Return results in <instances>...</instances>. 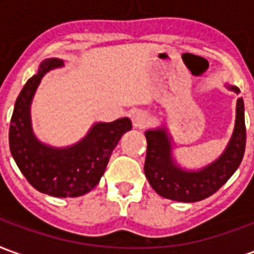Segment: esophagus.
Wrapping results in <instances>:
<instances>
[{
    "mask_svg": "<svg viewBox=\"0 0 254 254\" xmlns=\"http://www.w3.org/2000/svg\"><path fill=\"white\" fill-rule=\"evenodd\" d=\"M132 122L134 127H137V129H144V127L149 124V116L145 111L138 110L132 116Z\"/></svg>",
    "mask_w": 254,
    "mask_h": 254,
    "instance_id": "34e87169",
    "label": "esophagus"
}]
</instances>
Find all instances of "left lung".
<instances>
[{
	"label": "left lung",
	"instance_id": "8db88e82",
	"mask_svg": "<svg viewBox=\"0 0 254 254\" xmlns=\"http://www.w3.org/2000/svg\"><path fill=\"white\" fill-rule=\"evenodd\" d=\"M230 91L240 94V88L227 85ZM147 156L144 173L159 196L174 201L194 202L207 198L223 187L240 167L246 144L244 100L238 98L235 110V127L223 154L200 170H185L173 158L171 136L166 127L145 132Z\"/></svg>",
	"mask_w": 254,
	"mask_h": 254
}]
</instances>
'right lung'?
<instances>
[{
	"instance_id": "add662e5",
	"label": "right lung",
	"mask_w": 254,
	"mask_h": 254,
	"mask_svg": "<svg viewBox=\"0 0 254 254\" xmlns=\"http://www.w3.org/2000/svg\"><path fill=\"white\" fill-rule=\"evenodd\" d=\"M63 65L58 58L45 60L25 83L14 103L9 147L17 167L36 190L54 197H78L99 184L113 149L122 134L132 129V122L125 117L94 124L85 137L65 148L41 143L32 132L31 102L43 76Z\"/></svg>"
}]
</instances>
